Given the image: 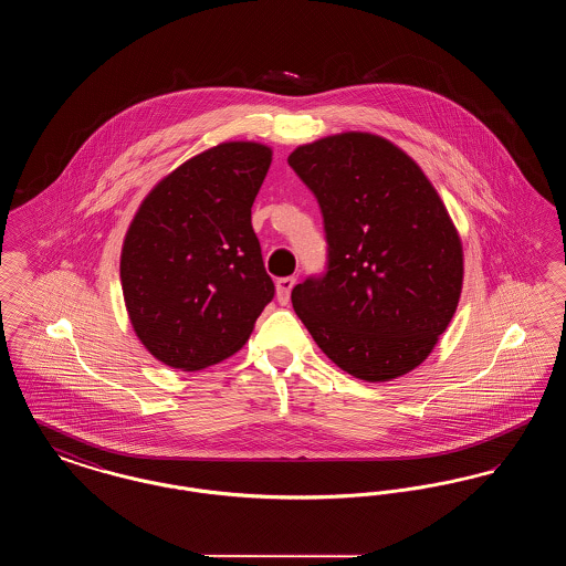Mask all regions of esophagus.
Wrapping results in <instances>:
<instances>
[{"instance_id": "1", "label": "esophagus", "mask_w": 566, "mask_h": 566, "mask_svg": "<svg viewBox=\"0 0 566 566\" xmlns=\"http://www.w3.org/2000/svg\"><path fill=\"white\" fill-rule=\"evenodd\" d=\"M295 284L296 277H293V275H289V277H280V280H277L275 291H277V301H280L282 305H286V303L291 301V293H293Z\"/></svg>"}]
</instances>
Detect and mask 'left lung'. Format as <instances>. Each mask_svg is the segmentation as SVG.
<instances>
[{
    "label": "left lung",
    "mask_w": 566,
    "mask_h": 566,
    "mask_svg": "<svg viewBox=\"0 0 566 566\" xmlns=\"http://www.w3.org/2000/svg\"><path fill=\"white\" fill-rule=\"evenodd\" d=\"M289 165L323 214L326 265L293 289L321 350L350 376L416 369L457 312L462 245L437 190L403 150L371 134L298 146Z\"/></svg>",
    "instance_id": "obj_1"
}]
</instances>
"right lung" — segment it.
Masks as SVG:
<instances>
[{"mask_svg":"<svg viewBox=\"0 0 566 566\" xmlns=\"http://www.w3.org/2000/svg\"><path fill=\"white\" fill-rule=\"evenodd\" d=\"M271 150L229 142L180 165L139 206L120 280L139 342L197 371L235 354L275 295L252 229Z\"/></svg>","mask_w":566,"mask_h":566,"instance_id":"1","label":"right lung"}]
</instances>
